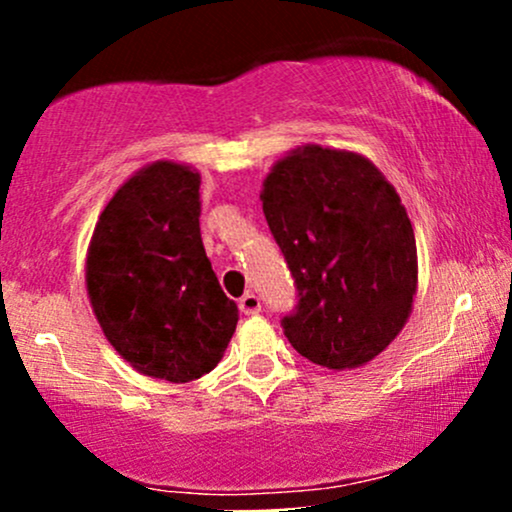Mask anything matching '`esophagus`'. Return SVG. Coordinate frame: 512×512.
<instances>
[{"label": "esophagus", "mask_w": 512, "mask_h": 512, "mask_svg": "<svg viewBox=\"0 0 512 512\" xmlns=\"http://www.w3.org/2000/svg\"><path fill=\"white\" fill-rule=\"evenodd\" d=\"M240 313L243 315H257L262 310V303H260V298L255 296V293H245L243 298H240Z\"/></svg>", "instance_id": "esophagus-1"}]
</instances>
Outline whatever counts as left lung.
Listing matches in <instances>:
<instances>
[{
	"mask_svg": "<svg viewBox=\"0 0 512 512\" xmlns=\"http://www.w3.org/2000/svg\"><path fill=\"white\" fill-rule=\"evenodd\" d=\"M262 209L298 286L284 334L330 370L366 366L411 315L419 260L395 187L366 156L298 146L262 182Z\"/></svg>",
	"mask_w": 512,
	"mask_h": 512,
	"instance_id": "left-lung-1",
	"label": "left lung"
}]
</instances>
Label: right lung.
I'll return each mask as SVG.
<instances>
[{
  "mask_svg": "<svg viewBox=\"0 0 512 512\" xmlns=\"http://www.w3.org/2000/svg\"><path fill=\"white\" fill-rule=\"evenodd\" d=\"M199 173L154 161L117 187L93 228L86 291L113 349L139 373L190 383L216 368L238 325L199 233Z\"/></svg>",
  "mask_w": 512,
  "mask_h": 512,
  "instance_id": "right-lung-1",
  "label": "right lung"
}]
</instances>
